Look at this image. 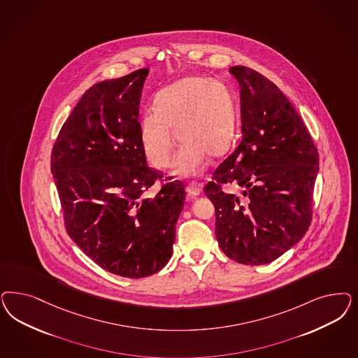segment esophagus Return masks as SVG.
I'll use <instances>...</instances> for the list:
<instances>
[{"mask_svg": "<svg viewBox=\"0 0 358 358\" xmlns=\"http://www.w3.org/2000/svg\"><path fill=\"white\" fill-rule=\"evenodd\" d=\"M185 191H187V194L189 196H197L200 194V191H201V187H200L197 182H191V183H188L187 187H185Z\"/></svg>", "mask_w": 358, "mask_h": 358, "instance_id": "obj_1", "label": "esophagus"}]
</instances>
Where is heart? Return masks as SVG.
Instances as JSON below:
<instances>
[{
    "label": "heart",
    "instance_id": "heart-1",
    "mask_svg": "<svg viewBox=\"0 0 358 358\" xmlns=\"http://www.w3.org/2000/svg\"><path fill=\"white\" fill-rule=\"evenodd\" d=\"M234 127L236 108L228 87L189 76L158 93L155 109L141 115L139 136L148 159L157 169L171 164L178 137L183 145L175 157L173 173L189 178L203 171L207 155L220 158L229 150Z\"/></svg>",
    "mask_w": 358,
    "mask_h": 358
}]
</instances>
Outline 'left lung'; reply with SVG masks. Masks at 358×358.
<instances>
[{
  "label": "left lung",
  "instance_id": "left-lung-1",
  "mask_svg": "<svg viewBox=\"0 0 358 358\" xmlns=\"http://www.w3.org/2000/svg\"><path fill=\"white\" fill-rule=\"evenodd\" d=\"M240 84L238 148L220 164L204 194L215 206L221 250L243 265L270 264L299 243L312 220L319 152L296 109L259 72L236 66ZM244 188L225 194L222 184Z\"/></svg>",
  "mask_w": 358,
  "mask_h": 358
}]
</instances>
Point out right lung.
Instances as JSON below:
<instances>
[{
    "mask_svg": "<svg viewBox=\"0 0 358 358\" xmlns=\"http://www.w3.org/2000/svg\"><path fill=\"white\" fill-rule=\"evenodd\" d=\"M149 69L100 81L83 94L51 152L64 225L93 262L120 277H149L173 255L185 185L148 166L139 101Z\"/></svg>",
    "mask_w": 358,
    "mask_h": 358,
    "instance_id": "obj_1",
    "label": "right lung"
}]
</instances>
